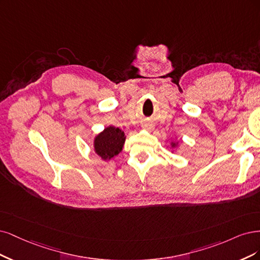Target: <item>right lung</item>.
<instances>
[{"label": "right lung", "instance_id": "obj_1", "mask_svg": "<svg viewBox=\"0 0 260 260\" xmlns=\"http://www.w3.org/2000/svg\"><path fill=\"white\" fill-rule=\"evenodd\" d=\"M124 141V133L119 127L109 126L95 138V151L104 160H110L119 154Z\"/></svg>", "mask_w": 260, "mask_h": 260}]
</instances>
